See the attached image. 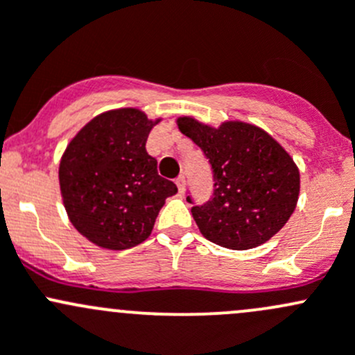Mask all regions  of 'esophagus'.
Here are the masks:
<instances>
[{
  "mask_svg": "<svg viewBox=\"0 0 355 355\" xmlns=\"http://www.w3.org/2000/svg\"><path fill=\"white\" fill-rule=\"evenodd\" d=\"M184 182H186V179H184V176H179L178 179H176V184H178V189L179 191H184Z\"/></svg>",
  "mask_w": 355,
  "mask_h": 355,
  "instance_id": "obj_1",
  "label": "esophagus"
}]
</instances>
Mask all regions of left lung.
<instances>
[{
	"mask_svg": "<svg viewBox=\"0 0 355 355\" xmlns=\"http://www.w3.org/2000/svg\"><path fill=\"white\" fill-rule=\"evenodd\" d=\"M178 126L202 148L214 174L208 202L186 196L200 232L229 250H251L275 236L299 196V171L291 155L253 124L224 123L215 130L179 118Z\"/></svg>",
	"mask_w": 355,
	"mask_h": 355,
	"instance_id": "left-lung-1",
	"label": "left lung"
}]
</instances>
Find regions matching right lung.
I'll return each mask as SVG.
<instances>
[{
	"label": "right lung",
	"instance_id": "obj_1",
	"mask_svg": "<svg viewBox=\"0 0 355 355\" xmlns=\"http://www.w3.org/2000/svg\"><path fill=\"white\" fill-rule=\"evenodd\" d=\"M157 123V121H155ZM153 121L138 109L97 116L69 141L60 164L64 208L76 231L105 250H128L150 236L178 186L159 176L145 144Z\"/></svg>",
	"mask_w": 355,
	"mask_h": 355
}]
</instances>
